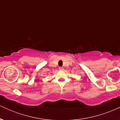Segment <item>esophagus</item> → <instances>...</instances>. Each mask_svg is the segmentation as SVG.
I'll list each match as a JSON object with an SVG mask.
<instances>
[{"label": "esophagus", "instance_id": "34e87169", "mask_svg": "<svg viewBox=\"0 0 120 120\" xmlns=\"http://www.w3.org/2000/svg\"><path fill=\"white\" fill-rule=\"evenodd\" d=\"M59 70H60V71H63V70L64 69L63 67H59Z\"/></svg>", "mask_w": 120, "mask_h": 120}]
</instances>
